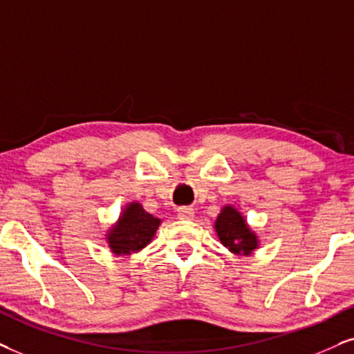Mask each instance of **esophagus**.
I'll use <instances>...</instances> for the list:
<instances>
[{
    "instance_id": "esophagus-1",
    "label": "esophagus",
    "mask_w": 354,
    "mask_h": 354,
    "mask_svg": "<svg viewBox=\"0 0 354 354\" xmlns=\"http://www.w3.org/2000/svg\"><path fill=\"white\" fill-rule=\"evenodd\" d=\"M178 217L183 221H192L194 218V209L192 207H180L178 209Z\"/></svg>"
}]
</instances>
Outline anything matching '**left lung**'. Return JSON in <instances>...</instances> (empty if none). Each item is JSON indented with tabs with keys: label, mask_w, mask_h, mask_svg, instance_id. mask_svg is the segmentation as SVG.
I'll return each mask as SVG.
<instances>
[{
	"label": "left lung",
	"mask_w": 354,
	"mask_h": 354,
	"mask_svg": "<svg viewBox=\"0 0 354 354\" xmlns=\"http://www.w3.org/2000/svg\"><path fill=\"white\" fill-rule=\"evenodd\" d=\"M218 240L225 248L235 254H252L258 248V236L250 229L247 221L234 205H225L216 221Z\"/></svg>",
	"instance_id": "left-lung-1"
}]
</instances>
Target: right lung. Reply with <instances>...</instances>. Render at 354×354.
<instances>
[{"mask_svg": "<svg viewBox=\"0 0 354 354\" xmlns=\"http://www.w3.org/2000/svg\"><path fill=\"white\" fill-rule=\"evenodd\" d=\"M160 223L162 221L147 212L140 203L127 204L119 221L107 232V245L118 257L140 252L153 239Z\"/></svg>", "mask_w": 354, "mask_h": 354, "instance_id": "1", "label": "right lung"}]
</instances>
